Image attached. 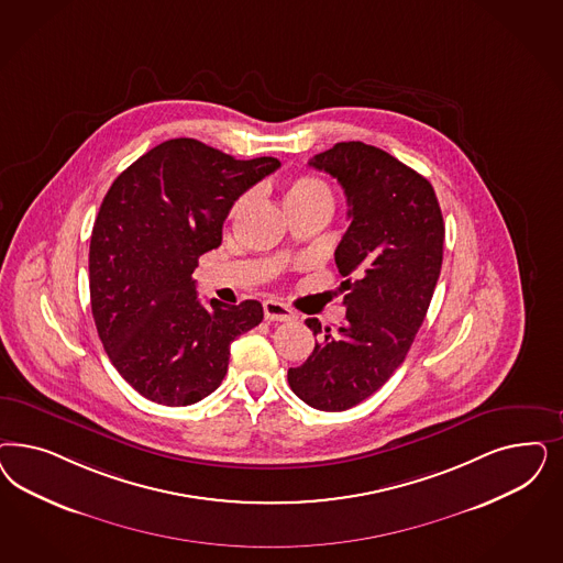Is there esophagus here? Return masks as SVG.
Masks as SVG:
<instances>
[{
  "label": "esophagus",
  "mask_w": 563,
  "mask_h": 563,
  "mask_svg": "<svg viewBox=\"0 0 563 563\" xmlns=\"http://www.w3.org/2000/svg\"><path fill=\"white\" fill-rule=\"evenodd\" d=\"M263 312H265V319H267V321L288 323V321L296 319L294 310H291L290 307H286V305H282V302H277V300H265V302H263Z\"/></svg>",
  "instance_id": "esophagus-1"
}]
</instances>
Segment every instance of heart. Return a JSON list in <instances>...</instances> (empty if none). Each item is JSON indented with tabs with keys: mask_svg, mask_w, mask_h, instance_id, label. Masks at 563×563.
<instances>
[{
	"mask_svg": "<svg viewBox=\"0 0 563 563\" xmlns=\"http://www.w3.org/2000/svg\"><path fill=\"white\" fill-rule=\"evenodd\" d=\"M314 199H331V192L327 188V184L314 176H300L296 180L290 181L288 190H286V205H294V202H307V200ZM249 197H242L234 202L232 207V216L240 213V209L246 205Z\"/></svg>",
	"mask_w": 563,
	"mask_h": 563,
	"instance_id": "1",
	"label": "heart"
}]
</instances>
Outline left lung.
I'll list each match as a JSON object with an SVG mask.
<instances>
[{
	"label": "left lung",
	"instance_id": "obj_1",
	"mask_svg": "<svg viewBox=\"0 0 563 563\" xmlns=\"http://www.w3.org/2000/svg\"><path fill=\"white\" fill-rule=\"evenodd\" d=\"M342 184L347 219L335 265L345 323L288 371L291 391L317 410L340 412L373 396L404 363L431 305L445 225L431 181L377 146L338 143L310 159Z\"/></svg>",
	"mask_w": 563,
	"mask_h": 563
}]
</instances>
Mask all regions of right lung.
Masks as SVG:
<instances>
[{
	"label": "right lung",
	"mask_w": 563,
	"mask_h": 563,
	"mask_svg": "<svg viewBox=\"0 0 563 563\" xmlns=\"http://www.w3.org/2000/svg\"><path fill=\"white\" fill-rule=\"evenodd\" d=\"M277 167L172 139L111 184L92 225V319L111 364L146 399L188 406L213 394L230 344L263 321L256 300L202 307L192 273L221 244L238 197Z\"/></svg>",
	"instance_id": "obj_1"
}]
</instances>
